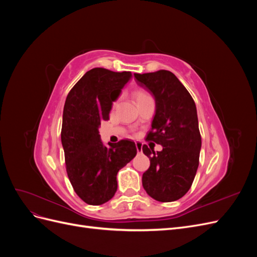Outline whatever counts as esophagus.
<instances>
[{"label": "esophagus", "instance_id": "esophagus-1", "mask_svg": "<svg viewBox=\"0 0 257 257\" xmlns=\"http://www.w3.org/2000/svg\"><path fill=\"white\" fill-rule=\"evenodd\" d=\"M136 149L138 153H142L143 152V144L141 142H137L136 143Z\"/></svg>", "mask_w": 257, "mask_h": 257}]
</instances>
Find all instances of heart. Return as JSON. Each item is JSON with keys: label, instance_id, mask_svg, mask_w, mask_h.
<instances>
[{"label": "heart", "instance_id": "1", "mask_svg": "<svg viewBox=\"0 0 257 257\" xmlns=\"http://www.w3.org/2000/svg\"><path fill=\"white\" fill-rule=\"evenodd\" d=\"M134 95H135L136 102H138V100H142V99L149 96V94H148V93L146 91H144V90H136ZM118 102H119V98H115L113 102H112V107H115L116 105H118Z\"/></svg>", "mask_w": 257, "mask_h": 257}]
</instances>
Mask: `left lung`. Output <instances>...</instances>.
<instances>
[{
	"instance_id": "1",
	"label": "left lung",
	"mask_w": 257,
	"mask_h": 257,
	"mask_svg": "<svg viewBox=\"0 0 257 257\" xmlns=\"http://www.w3.org/2000/svg\"><path fill=\"white\" fill-rule=\"evenodd\" d=\"M139 85L155 98V115L147 141L162 145L163 150L143 146L150 167L143 175L148 195L162 203L184 196L195 178L201 148L195 102L169 71L134 74Z\"/></svg>"
}]
</instances>
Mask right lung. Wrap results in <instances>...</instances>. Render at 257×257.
Returning a JSON list of instances; mask_svg holds the SVG:
<instances>
[{
  "label": "right lung",
  "mask_w": 257,
  "mask_h": 257,
  "mask_svg": "<svg viewBox=\"0 0 257 257\" xmlns=\"http://www.w3.org/2000/svg\"><path fill=\"white\" fill-rule=\"evenodd\" d=\"M131 77V72L95 67L67 94L61 130L66 173L77 195L88 205H103L113 197L118 189L116 174L137 153L130 139L105 147L98 132Z\"/></svg>",
  "instance_id": "1"
}]
</instances>
